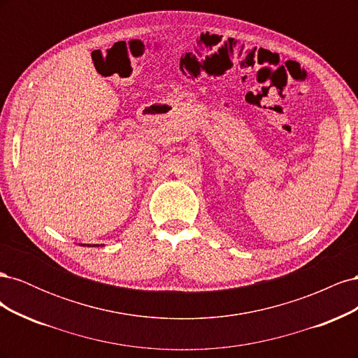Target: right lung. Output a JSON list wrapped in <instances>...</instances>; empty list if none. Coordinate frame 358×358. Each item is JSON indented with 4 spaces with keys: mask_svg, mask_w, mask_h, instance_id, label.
Here are the masks:
<instances>
[{
    "mask_svg": "<svg viewBox=\"0 0 358 358\" xmlns=\"http://www.w3.org/2000/svg\"><path fill=\"white\" fill-rule=\"evenodd\" d=\"M92 246H101V245H92Z\"/></svg>",
    "mask_w": 358,
    "mask_h": 358,
    "instance_id": "add662e5",
    "label": "right lung"
}]
</instances>
